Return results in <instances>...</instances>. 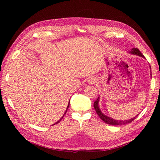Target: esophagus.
<instances>
[{"mask_svg":"<svg viewBox=\"0 0 160 160\" xmlns=\"http://www.w3.org/2000/svg\"><path fill=\"white\" fill-rule=\"evenodd\" d=\"M98 82V80L96 77L92 76L89 78V80H88V83L90 84H95Z\"/></svg>","mask_w":160,"mask_h":160,"instance_id":"obj_1","label":"esophagus"}]
</instances>
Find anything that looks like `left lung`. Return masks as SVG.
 Returning a JSON list of instances; mask_svg holds the SVG:
<instances>
[{"label":"left lung","mask_w":160,"mask_h":160,"mask_svg":"<svg viewBox=\"0 0 160 160\" xmlns=\"http://www.w3.org/2000/svg\"><path fill=\"white\" fill-rule=\"evenodd\" d=\"M130 54H132V55H136L138 56H140L143 58H145V57L142 55V53L140 52V51L139 50L138 48H132L130 52H128ZM150 69H151V68L150 66ZM99 101H100V97L98 98V99L96 101H95V102L93 104V107L95 110H96L97 114L99 115V117L102 121H104L105 123H107L108 124H111V125H113V126H119V125H125L127 124L130 122L133 121L135 118H137L138 115L140 114H138L136 116H135L133 118H132L131 119H128V120H115V119L112 118L111 117H108L107 115L104 114L102 112L101 109L99 107Z\"/></svg>","instance_id":"1"}]
</instances>
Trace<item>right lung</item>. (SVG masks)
I'll list each match as a JSON object with an SVG mask.
<instances>
[{
  "label": "right lung",
  "mask_w": 160,
  "mask_h": 160,
  "mask_svg": "<svg viewBox=\"0 0 160 160\" xmlns=\"http://www.w3.org/2000/svg\"><path fill=\"white\" fill-rule=\"evenodd\" d=\"M69 102H69V104H68V106H67V109H66V111H65V112H64V115H62V118H60V120H58V122H56V123H55V124H53V125H55V124H58V122H60V120H62V118H63V117H64V115H65V113H67V109H68V108H69Z\"/></svg>",
  "instance_id": "right-lung-1"
}]
</instances>
